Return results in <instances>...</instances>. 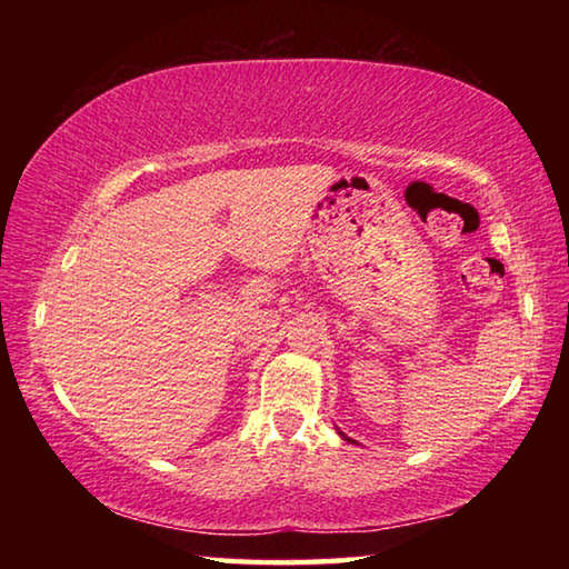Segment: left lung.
Returning a JSON list of instances; mask_svg holds the SVG:
<instances>
[{"label": "left lung", "instance_id": "obj_1", "mask_svg": "<svg viewBox=\"0 0 569 569\" xmlns=\"http://www.w3.org/2000/svg\"><path fill=\"white\" fill-rule=\"evenodd\" d=\"M337 432H340V438H342V440H347V442H355V440H352V438H347V435H345V432H342V430H337Z\"/></svg>", "mask_w": 569, "mask_h": 569}]
</instances>
